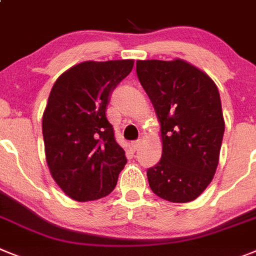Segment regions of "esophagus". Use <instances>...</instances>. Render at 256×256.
<instances>
[{
	"label": "esophagus",
	"mask_w": 256,
	"mask_h": 256,
	"mask_svg": "<svg viewBox=\"0 0 256 256\" xmlns=\"http://www.w3.org/2000/svg\"><path fill=\"white\" fill-rule=\"evenodd\" d=\"M140 143H142L140 139H138V140H132V150H134V151H136V150H138V148H139V146H140Z\"/></svg>",
	"instance_id": "34e87169"
}]
</instances>
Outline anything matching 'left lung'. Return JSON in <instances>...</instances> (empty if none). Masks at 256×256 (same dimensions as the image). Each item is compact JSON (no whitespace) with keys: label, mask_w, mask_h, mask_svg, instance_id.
<instances>
[{"label":"left lung","mask_w":256,"mask_h":256,"mask_svg":"<svg viewBox=\"0 0 256 256\" xmlns=\"http://www.w3.org/2000/svg\"><path fill=\"white\" fill-rule=\"evenodd\" d=\"M136 74L161 126L162 154L147 170L150 188L173 203L194 200L218 164L225 122L218 87L182 60L136 61Z\"/></svg>","instance_id":"1"}]
</instances>
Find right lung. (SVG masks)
<instances>
[{"label":"right lung","instance_id":"obj_1","mask_svg":"<svg viewBox=\"0 0 256 256\" xmlns=\"http://www.w3.org/2000/svg\"><path fill=\"white\" fill-rule=\"evenodd\" d=\"M132 66V60L82 62L53 84L42 116L45 156L53 180L74 200L110 194L128 162L106 106Z\"/></svg>","mask_w":256,"mask_h":256}]
</instances>
